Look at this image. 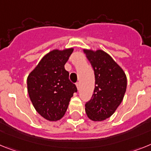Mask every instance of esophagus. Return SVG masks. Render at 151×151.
<instances>
[{
  "label": "esophagus",
  "instance_id": "34e87169",
  "mask_svg": "<svg viewBox=\"0 0 151 151\" xmlns=\"http://www.w3.org/2000/svg\"><path fill=\"white\" fill-rule=\"evenodd\" d=\"M76 86H77V90H80V88H81V84H80V83H79V82H77V83H76Z\"/></svg>",
  "mask_w": 151,
  "mask_h": 151
}]
</instances>
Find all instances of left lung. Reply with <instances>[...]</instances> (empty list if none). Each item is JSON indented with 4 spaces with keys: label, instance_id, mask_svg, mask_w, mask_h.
I'll list each match as a JSON object with an SVG mask.
<instances>
[{
    "label": "left lung",
    "instance_id": "obj_1",
    "mask_svg": "<svg viewBox=\"0 0 151 151\" xmlns=\"http://www.w3.org/2000/svg\"><path fill=\"white\" fill-rule=\"evenodd\" d=\"M83 51L95 75V88L90 100L85 104L86 113L93 121H103L121 104L126 91V76L112 57L103 51Z\"/></svg>",
    "mask_w": 151,
    "mask_h": 151
}]
</instances>
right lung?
<instances>
[{
	"label": "right lung",
	"instance_id": "add662e5",
	"mask_svg": "<svg viewBox=\"0 0 151 151\" xmlns=\"http://www.w3.org/2000/svg\"><path fill=\"white\" fill-rule=\"evenodd\" d=\"M73 48L53 50L42 58L27 78V89L34 108L48 121H58L65 115L70 98L77 91L69 80L65 65Z\"/></svg>",
	"mask_w": 151,
	"mask_h": 151
}]
</instances>
